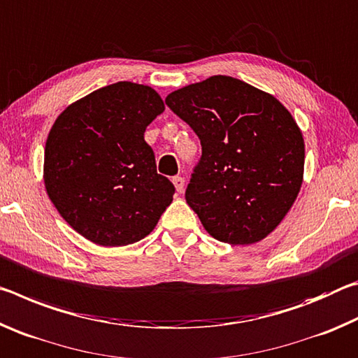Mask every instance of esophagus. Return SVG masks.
I'll return each mask as SVG.
<instances>
[{
  "instance_id": "esophagus-1",
  "label": "esophagus",
  "mask_w": 358,
  "mask_h": 358,
  "mask_svg": "<svg viewBox=\"0 0 358 358\" xmlns=\"http://www.w3.org/2000/svg\"><path fill=\"white\" fill-rule=\"evenodd\" d=\"M172 181H173L175 189H177L178 194H181V192L185 191V178L183 177H173Z\"/></svg>"
}]
</instances>
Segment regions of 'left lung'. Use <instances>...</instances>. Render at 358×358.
Segmentation results:
<instances>
[{"instance_id":"obj_1","label":"left lung","mask_w":358,"mask_h":358,"mask_svg":"<svg viewBox=\"0 0 358 358\" xmlns=\"http://www.w3.org/2000/svg\"><path fill=\"white\" fill-rule=\"evenodd\" d=\"M201 138L186 202L211 237L251 245L280 226L303 181L305 142L275 96L229 76L187 85L166 98Z\"/></svg>"}]
</instances>
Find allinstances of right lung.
<instances>
[{"mask_svg": "<svg viewBox=\"0 0 358 358\" xmlns=\"http://www.w3.org/2000/svg\"><path fill=\"white\" fill-rule=\"evenodd\" d=\"M153 88L118 82L66 107L48 132L44 183L69 226L101 246L142 240L172 203L156 172L147 126L164 112Z\"/></svg>", "mask_w": 358, "mask_h": 358, "instance_id": "obj_1", "label": "right lung"}]
</instances>
